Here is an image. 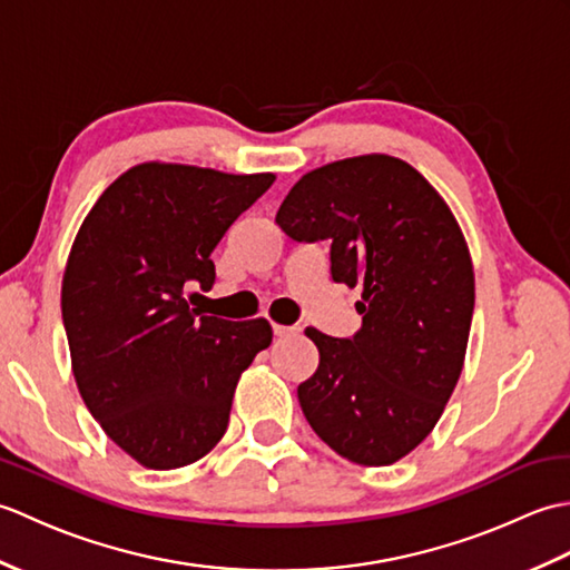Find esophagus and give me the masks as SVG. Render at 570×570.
I'll use <instances>...</instances> for the list:
<instances>
[{"mask_svg": "<svg viewBox=\"0 0 570 570\" xmlns=\"http://www.w3.org/2000/svg\"><path fill=\"white\" fill-rule=\"evenodd\" d=\"M298 328H296V325H276L274 323V335H278V337H282V335H292V333H296Z\"/></svg>", "mask_w": 570, "mask_h": 570, "instance_id": "1", "label": "esophagus"}]
</instances>
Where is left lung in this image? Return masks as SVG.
<instances>
[{"mask_svg": "<svg viewBox=\"0 0 570 570\" xmlns=\"http://www.w3.org/2000/svg\"><path fill=\"white\" fill-rule=\"evenodd\" d=\"M276 225L328 242L335 284L362 286V328L306 335L318 370L298 384L311 429L357 465H392L426 439L463 370L475 278L455 217L416 168L372 154L306 174Z\"/></svg>", "mask_w": 570, "mask_h": 570, "instance_id": "left-lung-1", "label": "left lung"}]
</instances>
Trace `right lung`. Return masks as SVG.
I'll return each mask as SVG.
<instances>
[{
	"label": "right lung",
	"instance_id": "1",
	"mask_svg": "<svg viewBox=\"0 0 570 570\" xmlns=\"http://www.w3.org/2000/svg\"><path fill=\"white\" fill-rule=\"evenodd\" d=\"M272 174L141 164L107 188L72 242L60 308L85 406L137 463L174 470L223 439L235 386L272 325L203 316L210 252Z\"/></svg>",
	"mask_w": 570,
	"mask_h": 570
}]
</instances>
